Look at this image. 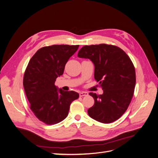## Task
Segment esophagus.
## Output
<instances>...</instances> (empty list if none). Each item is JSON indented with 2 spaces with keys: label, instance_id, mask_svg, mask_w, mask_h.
I'll return each mask as SVG.
<instances>
[{
  "label": "esophagus",
  "instance_id": "esophagus-1",
  "mask_svg": "<svg viewBox=\"0 0 158 158\" xmlns=\"http://www.w3.org/2000/svg\"><path fill=\"white\" fill-rule=\"evenodd\" d=\"M80 97H83V96H85V95H88V93L85 92H82L79 94Z\"/></svg>",
  "mask_w": 158,
  "mask_h": 158
}]
</instances>
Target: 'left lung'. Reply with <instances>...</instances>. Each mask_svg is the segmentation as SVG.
<instances>
[{"mask_svg": "<svg viewBox=\"0 0 158 158\" xmlns=\"http://www.w3.org/2000/svg\"><path fill=\"white\" fill-rule=\"evenodd\" d=\"M78 56L93 62L94 78L103 90L102 95L89 94L95 102L88 110L89 116L103 123L117 121L127 111L135 92L136 73L130 57L119 47L104 44L85 45Z\"/></svg>", "mask_w": 158, "mask_h": 158, "instance_id": "8db88e82", "label": "left lung"}]
</instances>
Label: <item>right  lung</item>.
<instances>
[{
	"instance_id": "add662e5",
	"label": "right lung",
	"mask_w": 158,
	"mask_h": 158,
	"mask_svg": "<svg viewBox=\"0 0 158 158\" xmlns=\"http://www.w3.org/2000/svg\"><path fill=\"white\" fill-rule=\"evenodd\" d=\"M79 45H53L38 50L29 61L23 85L30 109L46 125H51L67 117L70 106L79 94L58 89L55 82L63 74L65 64Z\"/></svg>"
}]
</instances>
